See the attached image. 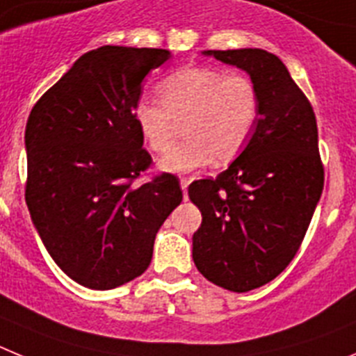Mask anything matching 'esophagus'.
Returning <instances> with one entry per match:
<instances>
[{
	"mask_svg": "<svg viewBox=\"0 0 356 356\" xmlns=\"http://www.w3.org/2000/svg\"><path fill=\"white\" fill-rule=\"evenodd\" d=\"M188 186H190V181H188V179H181V188L182 193H184V200H188Z\"/></svg>",
	"mask_w": 356,
	"mask_h": 356,
	"instance_id": "34e87169",
	"label": "esophagus"
}]
</instances>
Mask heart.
<instances>
[{
  "label": "heart",
  "mask_w": 356,
  "mask_h": 356,
  "mask_svg": "<svg viewBox=\"0 0 356 356\" xmlns=\"http://www.w3.org/2000/svg\"><path fill=\"white\" fill-rule=\"evenodd\" d=\"M161 102L140 99L133 117L140 136L156 154H165L183 126L186 140L159 161L161 170L188 174L229 163L241 154L259 122L261 95L250 76L218 67L190 65L158 83Z\"/></svg>",
  "instance_id": "heart-1"
}]
</instances>
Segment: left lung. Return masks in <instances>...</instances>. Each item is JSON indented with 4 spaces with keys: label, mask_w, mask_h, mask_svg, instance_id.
Here are the masks:
<instances>
[{
    "label": "left lung",
    "mask_w": 356,
    "mask_h": 356,
    "mask_svg": "<svg viewBox=\"0 0 356 356\" xmlns=\"http://www.w3.org/2000/svg\"><path fill=\"white\" fill-rule=\"evenodd\" d=\"M248 72L261 115L241 154L214 179L188 188L200 209L193 262L234 293L257 289L286 270L302 245L325 184L318 124L287 67L264 49L204 51Z\"/></svg>",
    "instance_id": "obj_1"
}]
</instances>
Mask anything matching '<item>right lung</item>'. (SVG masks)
I'll use <instances>...</instances> for the list:
<instances>
[{"mask_svg": "<svg viewBox=\"0 0 356 356\" xmlns=\"http://www.w3.org/2000/svg\"><path fill=\"white\" fill-rule=\"evenodd\" d=\"M170 51L102 46L79 56L26 122V206L44 246L74 282L122 286L149 268L159 227L181 204L179 179L134 186L152 163L133 108Z\"/></svg>", "mask_w": 356, "mask_h": 356, "instance_id": "obj_1", "label": "right lung"}]
</instances>
